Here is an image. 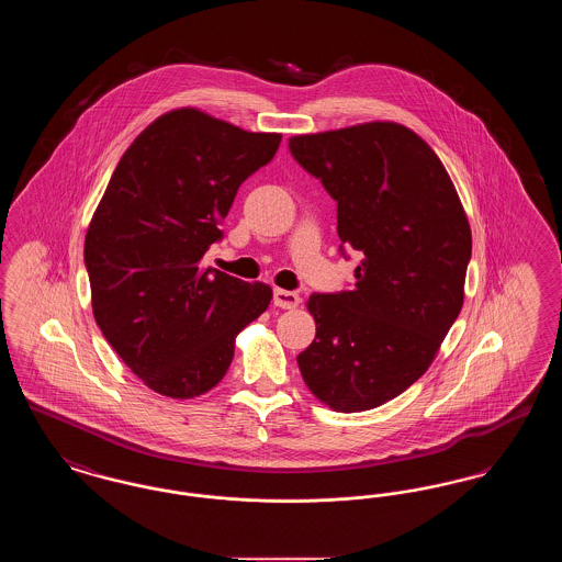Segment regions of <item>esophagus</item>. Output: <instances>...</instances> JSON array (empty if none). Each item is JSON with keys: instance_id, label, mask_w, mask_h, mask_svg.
I'll list each match as a JSON object with an SVG mask.
<instances>
[{"instance_id": "esophagus-1", "label": "esophagus", "mask_w": 562, "mask_h": 562, "mask_svg": "<svg viewBox=\"0 0 562 562\" xmlns=\"http://www.w3.org/2000/svg\"><path fill=\"white\" fill-rule=\"evenodd\" d=\"M299 303H301V296L293 293V291H284V289H276V291H273V305H276V307L294 310V307H299Z\"/></svg>"}]
</instances>
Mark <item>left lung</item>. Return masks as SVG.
<instances>
[{
  "instance_id": "1",
  "label": "left lung",
  "mask_w": 562,
  "mask_h": 562,
  "mask_svg": "<svg viewBox=\"0 0 562 562\" xmlns=\"http://www.w3.org/2000/svg\"><path fill=\"white\" fill-rule=\"evenodd\" d=\"M289 147L337 200L341 244L362 252L351 291L307 299L316 339L296 364L333 411H369L428 371L457 321L470 221L445 164L402 124L296 134Z\"/></svg>"
}]
</instances>
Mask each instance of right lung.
Instances as JSON below:
<instances>
[{
  "instance_id": "add662e5",
  "label": "right lung",
  "mask_w": 562,
  "mask_h": 562,
  "mask_svg": "<svg viewBox=\"0 0 562 562\" xmlns=\"http://www.w3.org/2000/svg\"><path fill=\"white\" fill-rule=\"evenodd\" d=\"M280 140L202 109L166 111L124 151L90 218L83 261L94 321L161 396L189 401L213 390L238 333L268 310L269 284L206 269L202 259L236 191Z\"/></svg>"
}]
</instances>
